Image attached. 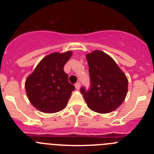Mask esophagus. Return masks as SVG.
<instances>
[{"instance_id":"obj_1","label":"esophagus","mask_w":154,"mask_h":154,"mask_svg":"<svg viewBox=\"0 0 154 154\" xmlns=\"http://www.w3.org/2000/svg\"><path fill=\"white\" fill-rule=\"evenodd\" d=\"M75 86L76 89H79L80 86H81V84H80V82H76V83L75 84Z\"/></svg>"}]
</instances>
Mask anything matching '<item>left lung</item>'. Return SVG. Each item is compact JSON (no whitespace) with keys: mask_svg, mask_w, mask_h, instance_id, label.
Returning a JSON list of instances; mask_svg holds the SVG:
<instances>
[{"mask_svg":"<svg viewBox=\"0 0 154 154\" xmlns=\"http://www.w3.org/2000/svg\"><path fill=\"white\" fill-rule=\"evenodd\" d=\"M90 86H82L80 92L89 109L99 113L116 109L126 98L128 80L109 55L94 51L86 55Z\"/></svg>","mask_w":154,"mask_h":154,"instance_id":"obj_1","label":"left lung"}]
</instances>
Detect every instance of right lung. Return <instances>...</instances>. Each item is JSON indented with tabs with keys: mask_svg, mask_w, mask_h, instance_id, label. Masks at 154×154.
<instances>
[{
	"mask_svg": "<svg viewBox=\"0 0 154 154\" xmlns=\"http://www.w3.org/2000/svg\"><path fill=\"white\" fill-rule=\"evenodd\" d=\"M72 51L54 52L45 57L25 82L28 99L37 109L45 113L59 112L67 105L75 86L69 83L64 65Z\"/></svg>",
	"mask_w": 154,
	"mask_h": 154,
	"instance_id": "add662e5",
	"label": "right lung"
}]
</instances>
